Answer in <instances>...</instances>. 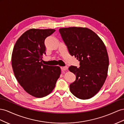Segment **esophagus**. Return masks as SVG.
I'll return each mask as SVG.
<instances>
[{
    "mask_svg": "<svg viewBox=\"0 0 124 124\" xmlns=\"http://www.w3.org/2000/svg\"><path fill=\"white\" fill-rule=\"evenodd\" d=\"M61 69L63 71V70H68V67H65V66H62L61 67Z\"/></svg>",
    "mask_w": 124,
    "mask_h": 124,
    "instance_id": "34e87169",
    "label": "esophagus"
}]
</instances>
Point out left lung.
<instances>
[{"label": "left lung", "instance_id": "1", "mask_svg": "<svg viewBox=\"0 0 124 124\" xmlns=\"http://www.w3.org/2000/svg\"><path fill=\"white\" fill-rule=\"evenodd\" d=\"M70 54L78 60L80 66L69 70L76 75L70 84L72 93L80 99H88L100 90L107 78L108 56L101 38L91 30L72 27L59 29Z\"/></svg>", "mask_w": 124, "mask_h": 124}]
</instances>
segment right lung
<instances>
[{"instance_id": "obj_1", "label": "right lung", "mask_w": 124, "mask_h": 124, "mask_svg": "<svg viewBox=\"0 0 124 124\" xmlns=\"http://www.w3.org/2000/svg\"><path fill=\"white\" fill-rule=\"evenodd\" d=\"M55 31L30 29L21 35L13 48L11 62L15 77L25 91L35 97L51 93L61 74L60 67L42 63L45 40Z\"/></svg>"}]
</instances>
